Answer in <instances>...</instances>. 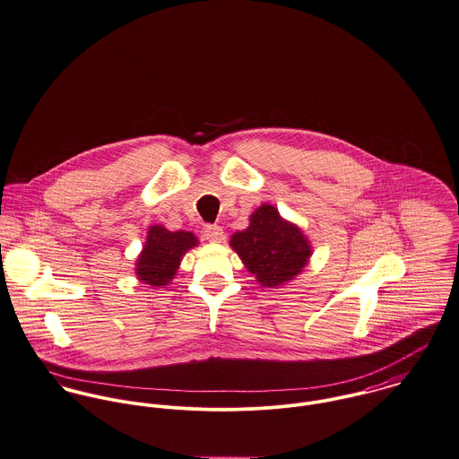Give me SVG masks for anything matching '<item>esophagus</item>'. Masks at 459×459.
I'll return each instance as SVG.
<instances>
[{
    "label": "esophagus",
    "mask_w": 459,
    "mask_h": 459,
    "mask_svg": "<svg viewBox=\"0 0 459 459\" xmlns=\"http://www.w3.org/2000/svg\"><path fill=\"white\" fill-rule=\"evenodd\" d=\"M204 238L211 243H221L225 239L223 229L218 225H207L204 229Z\"/></svg>",
    "instance_id": "esophagus-1"
}]
</instances>
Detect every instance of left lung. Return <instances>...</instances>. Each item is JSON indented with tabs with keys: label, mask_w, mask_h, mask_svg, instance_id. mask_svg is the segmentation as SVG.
Here are the masks:
<instances>
[{
	"label": "left lung",
	"mask_w": 459,
	"mask_h": 459,
	"mask_svg": "<svg viewBox=\"0 0 459 459\" xmlns=\"http://www.w3.org/2000/svg\"><path fill=\"white\" fill-rule=\"evenodd\" d=\"M229 245L265 289H280L296 280L313 254L301 227L267 203L255 209L250 225L234 232Z\"/></svg>",
	"instance_id": "left-lung-1"
}]
</instances>
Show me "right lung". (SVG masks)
<instances>
[{"instance_id": "obj_1", "label": "right lung", "mask_w": 459, "mask_h": 459, "mask_svg": "<svg viewBox=\"0 0 459 459\" xmlns=\"http://www.w3.org/2000/svg\"><path fill=\"white\" fill-rule=\"evenodd\" d=\"M197 245L199 239L190 230L172 232L163 225H152L135 260L137 280L152 289H165L174 280L185 254Z\"/></svg>"}]
</instances>
